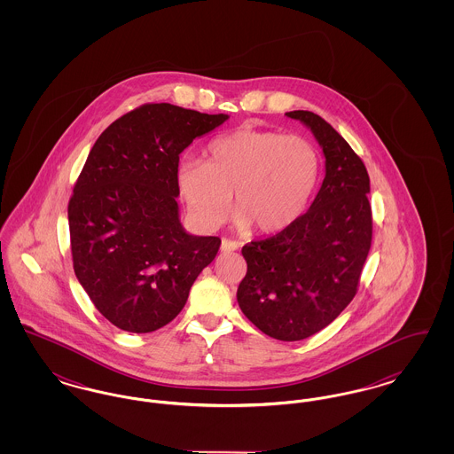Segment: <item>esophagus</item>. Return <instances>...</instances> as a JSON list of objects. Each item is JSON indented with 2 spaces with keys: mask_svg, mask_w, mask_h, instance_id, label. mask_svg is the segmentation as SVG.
<instances>
[{
  "mask_svg": "<svg viewBox=\"0 0 454 454\" xmlns=\"http://www.w3.org/2000/svg\"><path fill=\"white\" fill-rule=\"evenodd\" d=\"M238 248H239V243H238V241H233V239H230V238H223V241H221V252H223V254L235 252Z\"/></svg>",
  "mask_w": 454,
  "mask_h": 454,
  "instance_id": "34e87169",
  "label": "esophagus"
}]
</instances>
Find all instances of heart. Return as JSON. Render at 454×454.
Wrapping results in <instances>:
<instances>
[{
  "label": "heart",
  "instance_id": "obj_1",
  "mask_svg": "<svg viewBox=\"0 0 454 454\" xmlns=\"http://www.w3.org/2000/svg\"><path fill=\"white\" fill-rule=\"evenodd\" d=\"M322 173L317 146L301 136L239 128L209 143L204 163L178 172L180 194L200 226L221 224L231 207L257 235H276L294 224Z\"/></svg>",
  "mask_w": 454,
  "mask_h": 454
}]
</instances>
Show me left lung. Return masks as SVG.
Listing matches in <instances>:
<instances>
[{"label":"left lung","mask_w":454,"mask_h":454,"mask_svg":"<svg viewBox=\"0 0 454 454\" xmlns=\"http://www.w3.org/2000/svg\"><path fill=\"white\" fill-rule=\"evenodd\" d=\"M313 130L325 178L309 209L287 230L241 248L247 276L238 304L265 335L294 342L332 324L354 300L372 239L369 175L346 139L309 110L286 114Z\"/></svg>","instance_id":"left-lung-1"}]
</instances>
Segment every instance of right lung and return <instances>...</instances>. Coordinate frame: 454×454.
Listing matches in <instances>:
<instances>
[{
    "instance_id": "obj_1",
    "label": "right lung",
    "mask_w": 454,
    "mask_h": 454,
    "mask_svg": "<svg viewBox=\"0 0 454 454\" xmlns=\"http://www.w3.org/2000/svg\"><path fill=\"white\" fill-rule=\"evenodd\" d=\"M228 115L145 104L95 141L67 204L73 267L95 308L121 330L148 333L182 311L221 239L178 221V154Z\"/></svg>"
}]
</instances>
